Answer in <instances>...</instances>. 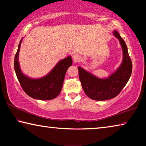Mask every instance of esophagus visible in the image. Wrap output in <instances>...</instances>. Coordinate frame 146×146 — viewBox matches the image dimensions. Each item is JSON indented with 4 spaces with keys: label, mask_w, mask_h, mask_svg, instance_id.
Listing matches in <instances>:
<instances>
[{
    "label": "esophagus",
    "mask_w": 146,
    "mask_h": 146,
    "mask_svg": "<svg viewBox=\"0 0 146 146\" xmlns=\"http://www.w3.org/2000/svg\"><path fill=\"white\" fill-rule=\"evenodd\" d=\"M80 56L79 55H77V54H75V55H73V60L74 61V62H79L80 60Z\"/></svg>",
    "instance_id": "1"
}]
</instances>
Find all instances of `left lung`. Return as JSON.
Returning <instances> with one entry per match:
<instances>
[{
	"label": "left lung",
	"instance_id": "obj_1",
	"mask_svg": "<svg viewBox=\"0 0 146 146\" xmlns=\"http://www.w3.org/2000/svg\"><path fill=\"white\" fill-rule=\"evenodd\" d=\"M113 35L119 40L122 48L123 59L115 73L107 78H99L82 68L78 67L79 78L85 93L95 100H106L115 98L126 84L132 73V62L124 40L117 31Z\"/></svg>",
	"mask_w": 146,
	"mask_h": 146
}]
</instances>
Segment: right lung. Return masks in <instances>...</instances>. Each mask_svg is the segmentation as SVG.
<instances>
[{
  "label": "right lung",
  "mask_w": 146,
  "mask_h": 146,
  "mask_svg": "<svg viewBox=\"0 0 146 146\" xmlns=\"http://www.w3.org/2000/svg\"><path fill=\"white\" fill-rule=\"evenodd\" d=\"M22 40L15 56L14 68L22 88L27 95L35 99L48 100L56 98L60 93L68 68L72 65L71 56L58 62L48 75L40 78H31L24 75L20 68L19 53Z\"/></svg>",
  "instance_id": "obj_1"
}]
</instances>
